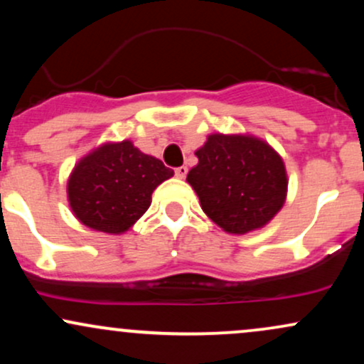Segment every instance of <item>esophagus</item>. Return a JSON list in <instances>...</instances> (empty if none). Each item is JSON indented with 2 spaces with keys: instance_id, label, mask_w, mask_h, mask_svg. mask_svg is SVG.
I'll return each instance as SVG.
<instances>
[{
  "instance_id": "obj_1",
  "label": "esophagus",
  "mask_w": 364,
  "mask_h": 364,
  "mask_svg": "<svg viewBox=\"0 0 364 364\" xmlns=\"http://www.w3.org/2000/svg\"><path fill=\"white\" fill-rule=\"evenodd\" d=\"M174 174H176V178H179V179H185V176L188 174V168H185V166H181V168H176V169H174Z\"/></svg>"
}]
</instances>
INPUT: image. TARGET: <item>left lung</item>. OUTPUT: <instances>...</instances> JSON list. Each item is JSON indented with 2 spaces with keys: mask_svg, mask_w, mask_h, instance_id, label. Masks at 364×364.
I'll use <instances>...</instances> for the list:
<instances>
[{
  "mask_svg": "<svg viewBox=\"0 0 364 364\" xmlns=\"http://www.w3.org/2000/svg\"><path fill=\"white\" fill-rule=\"evenodd\" d=\"M186 181L202 210L229 235L265 228L286 203L287 173L281 154L250 133H210L195 152Z\"/></svg>",
  "mask_w": 364,
  "mask_h": 364,
  "instance_id": "8db88e82",
  "label": "left lung"
}]
</instances>
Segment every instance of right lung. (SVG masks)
<instances>
[{
  "mask_svg": "<svg viewBox=\"0 0 364 364\" xmlns=\"http://www.w3.org/2000/svg\"><path fill=\"white\" fill-rule=\"evenodd\" d=\"M174 171L132 140L104 141L75 164L66 183L73 215L89 229L123 235L152 203L154 190Z\"/></svg>",
  "mask_w": 364,
  "mask_h": 364,
  "instance_id": "1",
  "label": "right lung"
}]
</instances>
